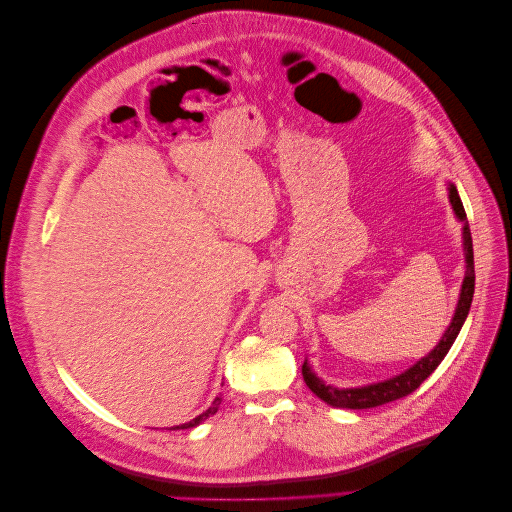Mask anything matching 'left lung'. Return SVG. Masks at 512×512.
<instances>
[{
  "instance_id": "obj_1",
  "label": "left lung",
  "mask_w": 512,
  "mask_h": 512,
  "mask_svg": "<svg viewBox=\"0 0 512 512\" xmlns=\"http://www.w3.org/2000/svg\"><path fill=\"white\" fill-rule=\"evenodd\" d=\"M448 198L450 204L454 208V214L458 221L465 225L462 227V239H465V258H467V271H465V279H462V289L458 296V304L452 316V323L448 325L444 337L427 356H423L417 364H412L410 369H406L402 375H396L387 381L381 383H371L364 387H346L339 389L333 385H327L325 381H321L312 373V369L308 367V362L304 360L302 364V377L306 381V385L310 387V392L319 396L323 402L335 406V408H352V410H362V408H375L387 402L400 400L408 394L415 392V389L437 369V364L444 360V356L448 354V350L452 348L456 335L460 333V327L465 325V319L469 314L471 302H473V291H475V264H473V239H471V229H469V221H467V212L465 206L460 202V196L456 187L450 183L448 187Z\"/></svg>"
}]
</instances>
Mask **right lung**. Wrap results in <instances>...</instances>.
Masks as SVG:
<instances>
[{"label":"right lung","instance_id":"1","mask_svg":"<svg viewBox=\"0 0 512 512\" xmlns=\"http://www.w3.org/2000/svg\"><path fill=\"white\" fill-rule=\"evenodd\" d=\"M218 406H221V398H216L214 402H212V406L206 410V412H202L200 417H196L193 421H189V423H183V425H179V427H173V429H191V427H196V425H200L204 419H208V417H212L214 412L218 410Z\"/></svg>","mask_w":512,"mask_h":512}]
</instances>
